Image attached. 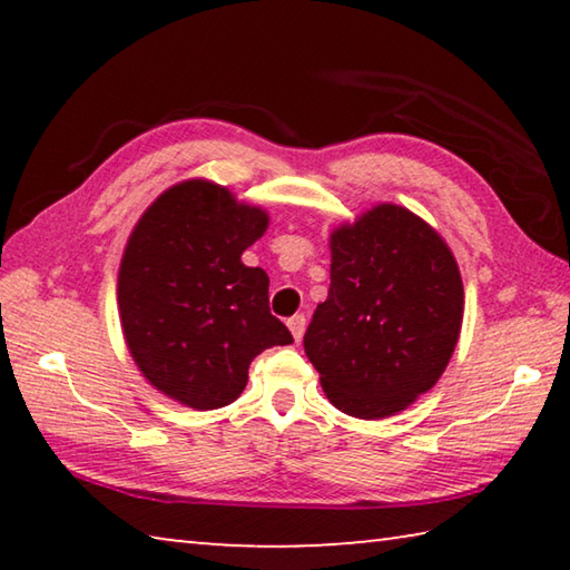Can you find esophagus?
I'll return each instance as SVG.
<instances>
[{
    "instance_id": "obj_1",
    "label": "esophagus",
    "mask_w": 570,
    "mask_h": 570,
    "mask_svg": "<svg viewBox=\"0 0 570 570\" xmlns=\"http://www.w3.org/2000/svg\"><path fill=\"white\" fill-rule=\"evenodd\" d=\"M286 324H288V330H292L294 340H296V342H302L304 330H306V316H304V314H294L292 320H288Z\"/></svg>"
}]
</instances>
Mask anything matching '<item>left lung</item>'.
<instances>
[{"label": "left lung", "mask_w": 570, "mask_h": 570, "mask_svg": "<svg viewBox=\"0 0 570 570\" xmlns=\"http://www.w3.org/2000/svg\"><path fill=\"white\" fill-rule=\"evenodd\" d=\"M462 278L445 240L382 204L332 234V284L304 334L326 397L380 420L432 390L455 352Z\"/></svg>", "instance_id": "1"}]
</instances>
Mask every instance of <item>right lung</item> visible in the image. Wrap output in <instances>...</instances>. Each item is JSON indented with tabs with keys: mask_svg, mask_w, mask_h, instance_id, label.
Masks as SVG:
<instances>
[{
	"mask_svg": "<svg viewBox=\"0 0 570 570\" xmlns=\"http://www.w3.org/2000/svg\"><path fill=\"white\" fill-rule=\"evenodd\" d=\"M268 216L226 188L186 180L153 204L125 246L118 304L135 364L153 387L216 410L246 387L248 364L294 336L268 312V276L240 254Z\"/></svg>",
	"mask_w": 570,
	"mask_h": 570,
	"instance_id": "1",
	"label": "right lung"
}]
</instances>
